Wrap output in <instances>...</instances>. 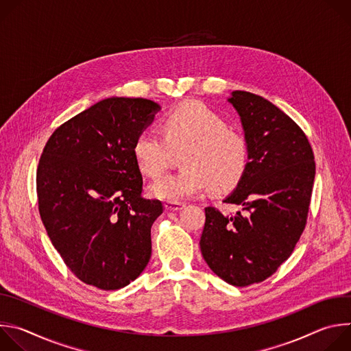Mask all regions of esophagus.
Instances as JSON below:
<instances>
[{
	"instance_id": "esophagus-1",
	"label": "esophagus",
	"mask_w": 351,
	"mask_h": 351,
	"mask_svg": "<svg viewBox=\"0 0 351 351\" xmlns=\"http://www.w3.org/2000/svg\"><path fill=\"white\" fill-rule=\"evenodd\" d=\"M184 207H186L184 203H171V202L165 203V210H167V211H172V213L180 211V210H183Z\"/></svg>"
}]
</instances>
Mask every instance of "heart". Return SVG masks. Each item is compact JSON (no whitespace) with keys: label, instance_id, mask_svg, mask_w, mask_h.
Wrapping results in <instances>:
<instances>
[{"label":"heart","instance_id":"heart-1","mask_svg":"<svg viewBox=\"0 0 351 351\" xmlns=\"http://www.w3.org/2000/svg\"><path fill=\"white\" fill-rule=\"evenodd\" d=\"M164 137L143 130L134 140L133 154L143 173L157 178L168 168L173 152L183 167L148 187L152 197L179 203L207 187L225 193L237 186L248 165V143L244 134L228 126L214 110L199 101H186L161 122Z\"/></svg>","mask_w":351,"mask_h":351}]
</instances>
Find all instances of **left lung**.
Segmentation results:
<instances>
[{
	"label": "left lung",
	"instance_id": "obj_1",
	"mask_svg": "<svg viewBox=\"0 0 351 351\" xmlns=\"http://www.w3.org/2000/svg\"><path fill=\"white\" fill-rule=\"evenodd\" d=\"M228 101L241 121L248 165L223 203L245 213L207 207L199 248L214 274L244 287L269 278L293 253L307 223L315 161L304 132L268 99L236 90Z\"/></svg>",
	"mask_w": 351,
	"mask_h": 351
}]
</instances>
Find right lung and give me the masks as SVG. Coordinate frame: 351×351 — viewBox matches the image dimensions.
<instances>
[{
	"mask_svg": "<svg viewBox=\"0 0 351 351\" xmlns=\"http://www.w3.org/2000/svg\"><path fill=\"white\" fill-rule=\"evenodd\" d=\"M161 107L145 98H106L62 123L37 168V198L48 237L84 283L117 290L152 257L160 199L141 197L134 140Z\"/></svg>",
	"mask_w": 351,
	"mask_h": 351,
	"instance_id": "obj_1",
	"label": "right lung"
}]
</instances>
